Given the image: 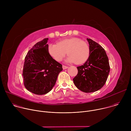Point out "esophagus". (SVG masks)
<instances>
[{
  "instance_id": "esophagus-1",
  "label": "esophagus",
  "mask_w": 131,
  "mask_h": 131,
  "mask_svg": "<svg viewBox=\"0 0 131 131\" xmlns=\"http://www.w3.org/2000/svg\"><path fill=\"white\" fill-rule=\"evenodd\" d=\"M62 67H63V69H67V68H68V67H67V66H65V65H63Z\"/></svg>"
}]
</instances>
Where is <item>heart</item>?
<instances>
[{"label":"heart","instance_id":"1","mask_svg":"<svg viewBox=\"0 0 131 131\" xmlns=\"http://www.w3.org/2000/svg\"><path fill=\"white\" fill-rule=\"evenodd\" d=\"M48 50L50 55L55 61H61L67 53L69 55L66 61L76 63L78 65L86 62L90 55L88 45L78 38L65 39L57 44H50Z\"/></svg>","mask_w":131,"mask_h":131}]
</instances>
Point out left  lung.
Wrapping results in <instances>:
<instances>
[{"label": "left lung", "mask_w": 131, "mask_h": 131, "mask_svg": "<svg viewBox=\"0 0 131 131\" xmlns=\"http://www.w3.org/2000/svg\"><path fill=\"white\" fill-rule=\"evenodd\" d=\"M90 55L85 63L77 67L78 74L73 79L76 86L85 93H91L101 89L105 84L110 71L109 63L103 47L91 39Z\"/></svg>", "instance_id": "left-lung-1"}]
</instances>
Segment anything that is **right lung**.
<instances>
[{"instance_id":"1","label":"right lung","mask_w":131,"mask_h":131,"mask_svg":"<svg viewBox=\"0 0 131 131\" xmlns=\"http://www.w3.org/2000/svg\"><path fill=\"white\" fill-rule=\"evenodd\" d=\"M48 38L36 43L25 58L23 77L26 89L34 94L43 95L54 86L62 65L54 60L48 52Z\"/></svg>"}]
</instances>
